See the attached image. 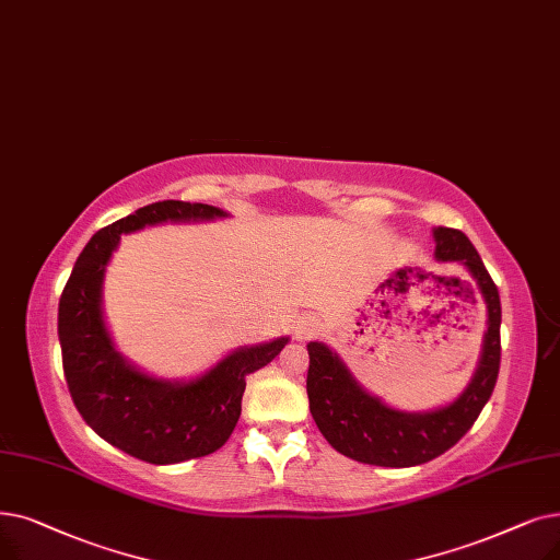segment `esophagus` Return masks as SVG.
Masks as SVG:
<instances>
[{
	"mask_svg": "<svg viewBox=\"0 0 560 560\" xmlns=\"http://www.w3.org/2000/svg\"><path fill=\"white\" fill-rule=\"evenodd\" d=\"M320 327L323 325H320L318 318H315V315H302V318L295 325V338L298 340H308L313 336H318Z\"/></svg>",
	"mask_w": 560,
	"mask_h": 560,
	"instance_id": "34e87169",
	"label": "esophagus"
}]
</instances>
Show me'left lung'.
<instances>
[{"label": "left lung", "instance_id": "left-lung-1", "mask_svg": "<svg viewBox=\"0 0 560 560\" xmlns=\"http://www.w3.org/2000/svg\"><path fill=\"white\" fill-rule=\"evenodd\" d=\"M434 240L436 260L465 265L488 304V334L478 371L455 402L425 415L392 409L363 392L343 361L327 346H306V394L313 421L338 453L363 465L417 467L440 457L467 434L494 392L501 363V300L497 283L465 233L440 226L434 231Z\"/></svg>", "mask_w": 560, "mask_h": 560}]
</instances>
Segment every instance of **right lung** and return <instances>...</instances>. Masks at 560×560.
I'll return each mask as SVG.
<instances>
[{
    "instance_id": "right-lung-1",
    "label": "right lung",
    "mask_w": 560,
    "mask_h": 560,
    "mask_svg": "<svg viewBox=\"0 0 560 560\" xmlns=\"http://www.w3.org/2000/svg\"><path fill=\"white\" fill-rule=\"evenodd\" d=\"M224 214L220 208L187 201H158L135 210L89 240L59 300L61 359L72 402L105 442L151 465H176L222 448L240 419L247 375L267 366L288 338L235 350L185 384L143 375L114 350L105 329V265L120 233L166 220L199 222Z\"/></svg>"
}]
</instances>
